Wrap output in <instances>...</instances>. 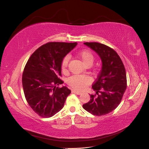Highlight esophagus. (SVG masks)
<instances>
[{
    "label": "esophagus",
    "instance_id": "esophagus-1",
    "mask_svg": "<svg viewBox=\"0 0 149 149\" xmlns=\"http://www.w3.org/2000/svg\"><path fill=\"white\" fill-rule=\"evenodd\" d=\"M72 92H73V93H74L76 94H78V95H79V94H81V92L78 91H76V90H72Z\"/></svg>",
    "mask_w": 149,
    "mask_h": 149
}]
</instances>
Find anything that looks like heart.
<instances>
[{"label":"heart","mask_w":149,"mask_h":149,"mask_svg":"<svg viewBox=\"0 0 149 149\" xmlns=\"http://www.w3.org/2000/svg\"><path fill=\"white\" fill-rule=\"evenodd\" d=\"M78 55L85 66L92 65L94 61V55L91 52L88 50H83ZM69 60V56H66L62 60L61 68L63 71H66ZM90 81H91V79L86 75H73L67 79V83L73 88L77 90L84 89L87 86Z\"/></svg>","instance_id":"heart-1"}]
</instances>
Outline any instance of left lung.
Here are the masks:
<instances>
[{"label": "left lung", "instance_id": "1", "mask_svg": "<svg viewBox=\"0 0 149 149\" xmlns=\"http://www.w3.org/2000/svg\"><path fill=\"white\" fill-rule=\"evenodd\" d=\"M100 57L102 68L92 86L95 95L90 94V101L83 105L93 115L110 113L119 106L127 88L125 70L120 58L113 49L97 42L84 43Z\"/></svg>", "mask_w": 149, "mask_h": 149}]
</instances>
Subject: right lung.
Instances as JSON below:
<instances>
[{
  "instance_id": "1",
  "label": "right lung",
  "mask_w": 149,
  "mask_h": 149,
  "mask_svg": "<svg viewBox=\"0 0 149 149\" xmlns=\"http://www.w3.org/2000/svg\"><path fill=\"white\" fill-rule=\"evenodd\" d=\"M77 43L49 42L38 48L31 55L22 75L26 100L36 113L50 118L63 107L71 90L57 85L64 82L61 75L62 60Z\"/></svg>"
}]
</instances>
